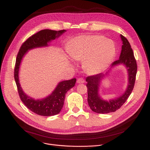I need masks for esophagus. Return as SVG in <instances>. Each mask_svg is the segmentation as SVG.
<instances>
[{
	"instance_id": "esophagus-1",
	"label": "esophagus",
	"mask_w": 150,
	"mask_h": 150,
	"mask_svg": "<svg viewBox=\"0 0 150 150\" xmlns=\"http://www.w3.org/2000/svg\"><path fill=\"white\" fill-rule=\"evenodd\" d=\"M84 81H85L84 79L83 78H82V77L78 78V80H77V83H83Z\"/></svg>"
}]
</instances>
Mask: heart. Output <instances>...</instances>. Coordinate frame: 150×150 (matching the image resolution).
<instances>
[{
  "label": "heart",
  "mask_w": 150,
  "mask_h": 150,
  "mask_svg": "<svg viewBox=\"0 0 150 150\" xmlns=\"http://www.w3.org/2000/svg\"><path fill=\"white\" fill-rule=\"evenodd\" d=\"M70 57L75 60L84 58V67L92 74L104 70L116 52L114 42L101 35H83L75 38L67 47Z\"/></svg>",
  "instance_id": "heart-1"
}]
</instances>
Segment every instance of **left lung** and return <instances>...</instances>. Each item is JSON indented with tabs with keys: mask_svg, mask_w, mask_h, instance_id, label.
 <instances>
[{
	"mask_svg": "<svg viewBox=\"0 0 150 150\" xmlns=\"http://www.w3.org/2000/svg\"><path fill=\"white\" fill-rule=\"evenodd\" d=\"M120 36L123 41L120 56L119 59L113 62L111 67L123 64L127 67L129 77L128 88L119 98L109 101L103 100L99 97L98 91L100 80L104 76V74H98L88 76L86 80L88 82L86 86L88 88V104L92 111L96 113L108 114L120 109L129 97L134 86L137 69V62L128 39L123 35Z\"/></svg>",
	"mask_w": 150,
	"mask_h": 150,
	"instance_id": "8db88e82",
	"label": "left lung"
}]
</instances>
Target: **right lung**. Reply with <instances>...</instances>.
<instances>
[{
    "label": "right lung",
    "mask_w": 150,
    "mask_h": 150,
    "mask_svg": "<svg viewBox=\"0 0 150 150\" xmlns=\"http://www.w3.org/2000/svg\"><path fill=\"white\" fill-rule=\"evenodd\" d=\"M66 31L65 30L59 31L45 29L29 37L21 46L16 59L14 76L17 86L19 96L28 109L34 113L42 116H52L60 112L64 105V101L67 92L75 84L76 78L60 82L50 96L42 100H34L26 96L23 92L19 82V69L22 60L28 50L36 47L47 46V43L55 39Z\"/></svg>",
    "instance_id": "obj_1"
}]
</instances>
